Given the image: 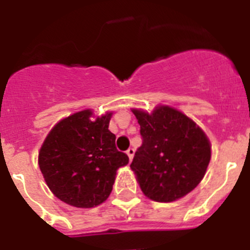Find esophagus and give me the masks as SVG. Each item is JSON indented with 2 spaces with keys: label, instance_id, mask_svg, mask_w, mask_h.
<instances>
[{
  "label": "esophagus",
  "instance_id": "1",
  "mask_svg": "<svg viewBox=\"0 0 250 250\" xmlns=\"http://www.w3.org/2000/svg\"><path fill=\"white\" fill-rule=\"evenodd\" d=\"M126 154H127V156H129L130 161H131L132 158H134V154H135V150L132 149V147H129V149L126 150Z\"/></svg>",
  "mask_w": 250,
  "mask_h": 250
}]
</instances>
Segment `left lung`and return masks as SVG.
<instances>
[{
  "label": "left lung",
  "mask_w": 250,
  "mask_h": 250,
  "mask_svg": "<svg viewBox=\"0 0 250 250\" xmlns=\"http://www.w3.org/2000/svg\"><path fill=\"white\" fill-rule=\"evenodd\" d=\"M143 144L130 165L141 190L151 200L169 203L190 193L204 178L211 156L205 132L170 106L151 114L132 109Z\"/></svg>",
  "instance_id": "left-lung-1"
}]
</instances>
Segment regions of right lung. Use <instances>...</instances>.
Listing matches in <instances>:
<instances>
[{
  "label": "right lung",
  "instance_id": "right-lung-1",
  "mask_svg": "<svg viewBox=\"0 0 250 250\" xmlns=\"http://www.w3.org/2000/svg\"><path fill=\"white\" fill-rule=\"evenodd\" d=\"M112 112L92 116L91 110L62 119L46 136L39 165L50 190L76 208L98 207L109 198L116 170L129 156L115 146L109 130Z\"/></svg>",
  "mask_w": 250,
  "mask_h": 250
}]
</instances>
